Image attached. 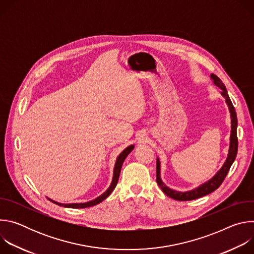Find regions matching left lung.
Listing matches in <instances>:
<instances>
[{
	"label": "left lung",
	"mask_w": 254,
	"mask_h": 254,
	"mask_svg": "<svg viewBox=\"0 0 254 254\" xmlns=\"http://www.w3.org/2000/svg\"><path fill=\"white\" fill-rule=\"evenodd\" d=\"M214 85L217 87H219L221 89V95L225 98V102L228 106V110L230 113V119H231V130H230V143H229V150H228V155L227 158L223 164V166L220 168V170L217 172L211 179H209L207 182L201 184L197 188L190 190V191H177L169 188L168 186L165 185V183L161 179V163L160 159L157 158V183L160 186V188L163 190V192L169 196L172 199L178 200V201H190V200H195L200 197L206 196L213 191H215L217 188H219V186L222 184L224 181L226 175L229 172L230 167L232 166L236 155H237V149H238V139H237V117H236V112L235 108L229 98L227 89L223 82L220 80L219 77H217L214 74L210 75Z\"/></svg>",
	"instance_id": "1"
}]
</instances>
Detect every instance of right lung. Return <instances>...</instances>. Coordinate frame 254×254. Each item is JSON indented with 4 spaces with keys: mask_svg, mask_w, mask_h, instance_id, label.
<instances>
[{
    "mask_svg": "<svg viewBox=\"0 0 254 254\" xmlns=\"http://www.w3.org/2000/svg\"><path fill=\"white\" fill-rule=\"evenodd\" d=\"M134 146L133 144H130V146H128L127 149H125L120 155L119 157L117 158V161H116V164H115V168H114V176H113V180H112V183L110 185V187L107 188V190L101 194L100 196H98L97 198H95L94 200H91V201H88V202H85V203H69V204H64V203H59V202H56L50 198H48V200H50L52 203L56 204V205H59V206H62V207H66V208H75V209H78V208H87V207H91V206H94V205H97L99 204L100 202H102L104 199H106L108 196H110L112 194V192L115 190L117 184H118V181H119V178H120V174H121V170H122V166L126 160V158L127 157V155L133 150Z\"/></svg>",
    "mask_w": 254,
    "mask_h": 254,
    "instance_id": "add662e5",
    "label": "right lung"
}]
</instances>
